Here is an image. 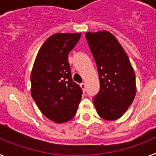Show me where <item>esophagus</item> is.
Returning <instances> with one entry per match:
<instances>
[{
  "label": "esophagus",
  "mask_w": 156,
  "mask_h": 156,
  "mask_svg": "<svg viewBox=\"0 0 156 156\" xmlns=\"http://www.w3.org/2000/svg\"><path fill=\"white\" fill-rule=\"evenodd\" d=\"M80 87L82 88L83 91L85 92V87H85V83H81L80 84Z\"/></svg>",
  "instance_id": "34e87169"
}]
</instances>
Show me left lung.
Instances as JSON below:
<instances>
[{"label":"left lung","instance_id":"left-lung-1","mask_svg":"<svg viewBox=\"0 0 156 156\" xmlns=\"http://www.w3.org/2000/svg\"><path fill=\"white\" fill-rule=\"evenodd\" d=\"M86 38L100 80L101 88L93 98L94 105L102 119L115 120L134 99V72L122 47L109 32L87 33Z\"/></svg>","mask_w":156,"mask_h":156}]
</instances>
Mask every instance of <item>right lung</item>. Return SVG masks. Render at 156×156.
Instances as JSON below:
<instances>
[{"mask_svg": "<svg viewBox=\"0 0 156 156\" xmlns=\"http://www.w3.org/2000/svg\"><path fill=\"white\" fill-rule=\"evenodd\" d=\"M80 34H55L38 51L33 70L31 94L39 109L57 123L69 121L76 115L82 89L72 79L68 55Z\"/></svg>", "mask_w": 156, "mask_h": 156, "instance_id": "add662e5", "label": "right lung"}]
</instances>
